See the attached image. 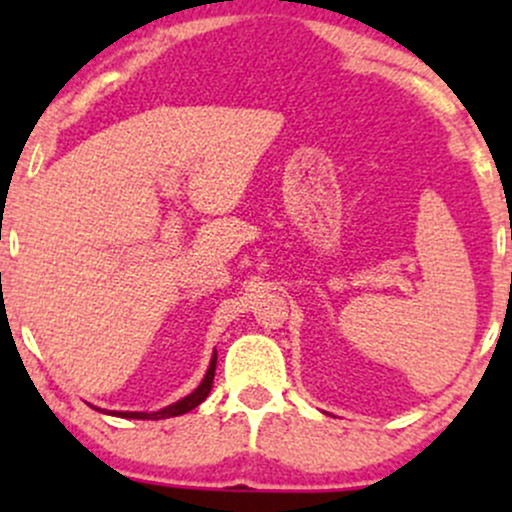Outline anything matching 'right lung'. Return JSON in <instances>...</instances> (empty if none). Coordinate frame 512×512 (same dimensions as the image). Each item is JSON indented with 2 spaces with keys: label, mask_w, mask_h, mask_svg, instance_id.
Returning <instances> with one entry per match:
<instances>
[{
  "label": "right lung",
  "mask_w": 512,
  "mask_h": 512,
  "mask_svg": "<svg viewBox=\"0 0 512 512\" xmlns=\"http://www.w3.org/2000/svg\"><path fill=\"white\" fill-rule=\"evenodd\" d=\"M214 373H216V354L211 358V366L207 370V375H204L202 385L197 387L192 395L182 397L180 402L170 404V407L161 409V411H151V414H146V411H115V416H120V419H151V421H158V419H170V416H180V414H187V411H192L199 404L204 402V399L209 397V390H211V383H214Z\"/></svg>",
  "instance_id": "obj_1"
}]
</instances>
